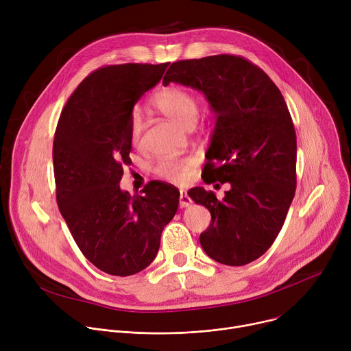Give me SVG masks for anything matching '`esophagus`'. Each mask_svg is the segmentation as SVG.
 I'll use <instances>...</instances> for the list:
<instances>
[{
	"label": "esophagus",
	"mask_w": 351,
	"mask_h": 351,
	"mask_svg": "<svg viewBox=\"0 0 351 351\" xmlns=\"http://www.w3.org/2000/svg\"><path fill=\"white\" fill-rule=\"evenodd\" d=\"M191 204V198L187 195L184 190H180V197H179V206L180 208H186Z\"/></svg>",
	"instance_id": "esophagus-1"
}]
</instances>
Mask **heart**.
Masks as SVG:
<instances>
[{
    "label": "heart",
    "instance_id": "heart-1",
    "mask_svg": "<svg viewBox=\"0 0 351 351\" xmlns=\"http://www.w3.org/2000/svg\"><path fill=\"white\" fill-rule=\"evenodd\" d=\"M153 106L165 117L184 129H193L199 117L197 98L179 87H168L158 91L153 98ZM145 123L140 111L133 110L129 115V137L133 145H140ZM195 167L193 157L161 160L156 167V173L172 183H184Z\"/></svg>",
    "mask_w": 351,
    "mask_h": 351
}]
</instances>
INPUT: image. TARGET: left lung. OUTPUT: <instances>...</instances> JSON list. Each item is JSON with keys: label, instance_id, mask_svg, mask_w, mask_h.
I'll return each mask as SVG.
<instances>
[{"label": "left lung", "instance_id": "left-lung-1", "mask_svg": "<svg viewBox=\"0 0 351 351\" xmlns=\"http://www.w3.org/2000/svg\"><path fill=\"white\" fill-rule=\"evenodd\" d=\"M171 82L206 95L215 126L203 179L230 184L222 199L189 190L211 214L199 244L217 263L245 265L272 245L295 191L297 141L285 98L263 69L228 54L173 62L162 84Z\"/></svg>", "mask_w": 351, "mask_h": 351}]
</instances>
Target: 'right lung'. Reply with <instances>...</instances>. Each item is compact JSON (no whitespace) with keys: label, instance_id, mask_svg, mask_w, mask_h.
I'll use <instances>...</instances> for the list:
<instances>
[{"label":"right lung","instance_id":"1","mask_svg":"<svg viewBox=\"0 0 351 351\" xmlns=\"http://www.w3.org/2000/svg\"><path fill=\"white\" fill-rule=\"evenodd\" d=\"M169 62L99 68L73 91L54 136L57 202L77 247L98 269L134 275L157 257L161 233L175 217L179 191L149 182L130 195L119 182L130 165L129 115Z\"/></svg>","mask_w":351,"mask_h":351}]
</instances>
